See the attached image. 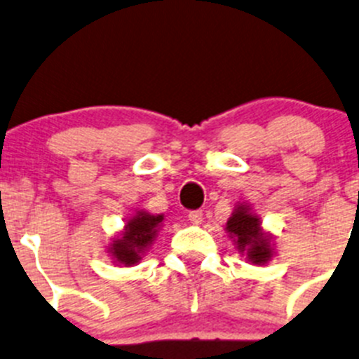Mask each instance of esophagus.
Wrapping results in <instances>:
<instances>
[{"mask_svg": "<svg viewBox=\"0 0 359 359\" xmlns=\"http://www.w3.org/2000/svg\"><path fill=\"white\" fill-rule=\"evenodd\" d=\"M189 220L191 224H194V226H200V224L203 222V212L201 210H194V212H189Z\"/></svg>", "mask_w": 359, "mask_h": 359, "instance_id": "obj_1", "label": "esophagus"}]
</instances>
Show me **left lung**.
I'll use <instances>...</instances> for the list:
<instances>
[{
  "mask_svg": "<svg viewBox=\"0 0 359 359\" xmlns=\"http://www.w3.org/2000/svg\"><path fill=\"white\" fill-rule=\"evenodd\" d=\"M226 231L238 253L253 266H266L276 255L273 234L262 227V220L248 203H238L226 224Z\"/></svg>",
  "mask_w": 359,
  "mask_h": 359,
  "instance_id": "8db88e82",
  "label": "left lung"
}]
</instances>
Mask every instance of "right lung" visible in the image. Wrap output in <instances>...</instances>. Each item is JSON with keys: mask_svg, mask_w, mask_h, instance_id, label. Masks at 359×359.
Masks as SVG:
<instances>
[{"mask_svg": "<svg viewBox=\"0 0 359 359\" xmlns=\"http://www.w3.org/2000/svg\"><path fill=\"white\" fill-rule=\"evenodd\" d=\"M163 220L165 215L161 213H149L144 208H137L125 220L123 229L111 238L107 253L112 264L118 267L137 266L156 240Z\"/></svg>", "mask_w": 359, "mask_h": 359, "instance_id": "1", "label": "right lung"}]
</instances>
